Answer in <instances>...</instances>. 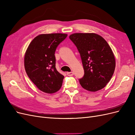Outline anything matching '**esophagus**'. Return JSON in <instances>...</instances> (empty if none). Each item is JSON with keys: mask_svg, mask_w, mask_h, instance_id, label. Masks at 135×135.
I'll list each match as a JSON object with an SVG mask.
<instances>
[{"mask_svg": "<svg viewBox=\"0 0 135 135\" xmlns=\"http://www.w3.org/2000/svg\"><path fill=\"white\" fill-rule=\"evenodd\" d=\"M67 75H68V76H73V75H74V73H73V71H71V72H68V73H67Z\"/></svg>", "mask_w": 135, "mask_h": 135, "instance_id": "34e87169", "label": "esophagus"}]
</instances>
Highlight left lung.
I'll return each instance as SVG.
<instances>
[{"instance_id": "obj_1", "label": "left lung", "mask_w": 135, "mask_h": 135, "mask_svg": "<svg viewBox=\"0 0 135 135\" xmlns=\"http://www.w3.org/2000/svg\"><path fill=\"white\" fill-rule=\"evenodd\" d=\"M80 55L84 70L79 83L84 89L96 92L104 88L114 74L115 60L112 48L95 33H74L69 36Z\"/></svg>"}]
</instances>
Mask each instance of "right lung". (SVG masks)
Wrapping results in <instances>:
<instances>
[{
    "label": "right lung",
    "instance_id": "right-lung-1",
    "mask_svg": "<svg viewBox=\"0 0 135 135\" xmlns=\"http://www.w3.org/2000/svg\"><path fill=\"white\" fill-rule=\"evenodd\" d=\"M67 36L61 33L39 35L26 51L25 71L32 83L43 92L54 93L62 86L64 76L56 70L55 53L57 47Z\"/></svg>",
    "mask_w": 135,
    "mask_h": 135
}]
</instances>
